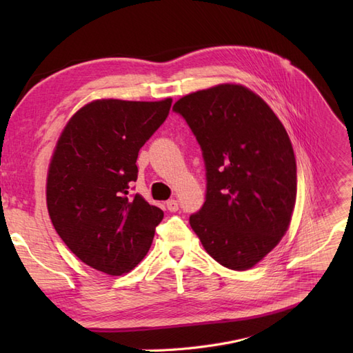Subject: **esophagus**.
Wrapping results in <instances>:
<instances>
[{"instance_id":"esophagus-1","label":"esophagus","mask_w":353,"mask_h":353,"mask_svg":"<svg viewBox=\"0 0 353 353\" xmlns=\"http://www.w3.org/2000/svg\"><path fill=\"white\" fill-rule=\"evenodd\" d=\"M166 208H168L169 212H176V210H178V201L174 200V199L168 200V201H166Z\"/></svg>"}]
</instances>
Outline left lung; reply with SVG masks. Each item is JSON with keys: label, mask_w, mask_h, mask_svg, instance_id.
I'll return each mask as SVG.
<instances>
[{"label": "left lung", "mask_w": 353, "mask_h": 353, "mask_svg": "<svg viewBox=\"0 0 353 353\" xmlns=\"http://www.w3.org/2000/svg\"><path fill=\"white\" fill-rule=\"evenodd\" d=\"M174 110L194 132L206 165V201L190 225L222 266L250 270L290 227L297 175L285 128L240 83L187 94Z\"/></svg>", "instance_id": "left-lung-1"}]
</instances>
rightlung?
Returning <instances> with one entry per match:
<instances>
[{"mask_svg": "<svg viewBox=\"0 0 353 353\" xmlns=\"http://www.w3.org/2000/svg\"><path fill=\"white\" fill-rule=\"evenodd\" d=\"M172 99H101L68 121L47 174L52 225L73 254L108 275L130 272L150 249L163 210L132 196L137 157L168 117Z\"/></svg>", "mask_w": 353, "mask_h": 353, "instance_id": "add662e5", "label": "right lung"}]
</instances>
